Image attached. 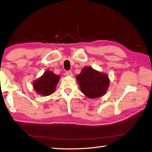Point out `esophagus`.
I'll return each instance as SVG.
<instances>
[{
	"mask_svg": "<svg viewBox=\"0 0 152 152\" xmlns=\"http://www.w3.org/2000/svg\"><path fill=\"white\" fill-rule=\"evenodd\" d=\"M66 74L67 76H69V77H72L73 76V73L71 71H67L66 72Z\"/></svg>",
	"mask_w": 152,
	"mask_h": 152,
	"instance_id": "obj_1",
	"label": "esophagus"
}]
</instances>
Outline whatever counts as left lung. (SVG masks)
<instances>
[{
	"label": "left lung",
	"mask_w": 152,
	"mask_h": 152,
	"mask_svg": "<svg viewBox=\"0 0 152 152\" xmlns=\"http://www.w3.org/2000/svg\"><path fill=\"white\" fill-rule=\"evenodd\" d=\"M76 79L82 93L90 98L103 96L109 86L107 75L89 66L82 69L80 74L77 75Z\"/></svg>",
	"instance_id": "obj_1"
}]
</instances>
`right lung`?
<instances>
[{
	"mask_svg": "<svg viewBox=\"0 0 152 152\" xmlns=\"http://www.w3.org/2000/svg\"><path fill=\"white\" fill-rule=\"evenodd\" d=\"M60 77L51 71H46L44 74L33 83L35 91L43 96H48L55 91Z\"/></svg>",
	"mask_w": 152,
	"mask_h": 152,
	"instance_id": "right-lung-1",
	"label": "right lung"
}]
</instances>
